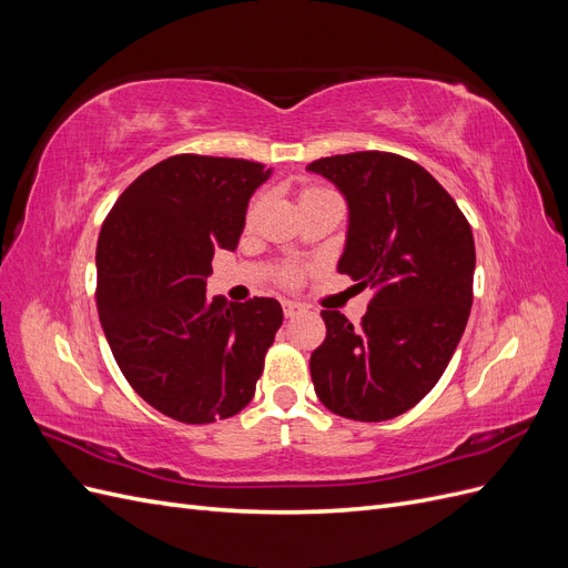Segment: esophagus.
Returning a JSON list of instances; mask_svg holds the SVG:
<instances>
[{"mask_svg":"<svg viewBox=\"0 0 568 568\" xmlns=\"http://www.w3.org/2000/svg\"><path fill=\"white\" fill-rule=\"evenodd\" d=\"M282 307H284V315L286 317H298V315L305 313V307L301 303H296V301H284Z\"/></svg>","mask_w":568,"mask_h":568,"instance_id":"1","label":"esophagus"}]
</instances>
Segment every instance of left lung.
<instances>
[{
    "instance_id": "1",
    "label": "left lung",
    "mask_w": 568,
    "mask_h": 568,
    "mask_svg": "<svg viewBox=\"0 0 568 568\" xmlns=\"http://www.w3.org/2000/svg\"><path fill=\"white\" fill-rule=\"evenodd\" d=\"M348 205L336 270L372 286L363 324L322 311L311 357L317 398L334 415L384 422L436 386L467 326L476 251L467 217L415 161L357 151L307 165Z\"/></svg>"
}]
</instances>
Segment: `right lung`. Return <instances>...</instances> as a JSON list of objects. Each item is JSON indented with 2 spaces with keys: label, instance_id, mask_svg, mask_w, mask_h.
Returning <instances> with one entry per match:
<instances>
[{
  "label": "right lung",
  "instance_id": "add662e5",
  "mask_svg": "<svg viewBox=\"0 0 568 568\" xmlns=\"http://www.w3.org/2000/svg\"><path fill=\"white\" fill-rule=\"evenodd\" d=\"M272 168L165 159L111 209L97 244V311L120 372L165 417L211 424L255 393L284 313L274 298H205L217 248L234 251Z\"/></svg>",
  "mask_w": 568,
  "mask_h": 568
}]
</instances>
